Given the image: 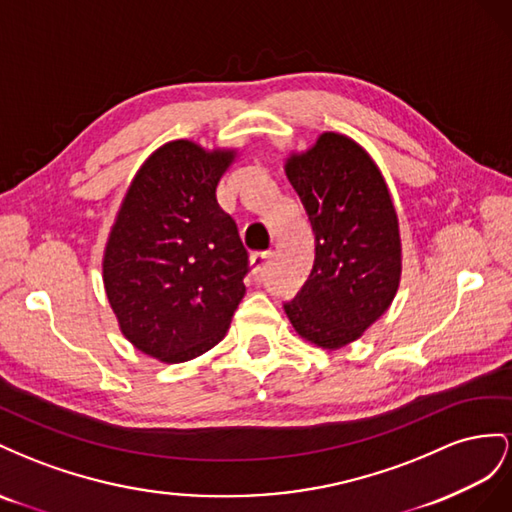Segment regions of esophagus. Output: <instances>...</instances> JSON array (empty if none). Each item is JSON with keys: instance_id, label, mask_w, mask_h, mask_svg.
<instances>
[{"instance_id": "1", "label": "esophagus", "mask_w": 512, "mask_h": 512, "mask_svg": "<svg viewBox=\"0 0 512 512\" xmlns=\"http://www.w3.org/2000/svg\"><path fill=\"white\" fill-rule=\"evenodd\" d=\"M270 259H272V253L270 251H264V253H253L251 255V270L253 274H261L268 266H270Z\"/></svg>"}]
</instances>
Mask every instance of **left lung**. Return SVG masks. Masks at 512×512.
<instances>
[{
	"label": "left lung",
	"instance_id": "obj_1",
	"mask_svg": "<svg viewBox=\"0 0 512 512\" xmlns=\"http://www.w3.org/2000/svg\"><path fill=\"white\" fill-rule=\"evenodd\" d=\"M285 175L315 233L309 281L285 304L309 343L341 349L382 317L401 283L399 216L382 171L352 137L321 133Z\"/></svg>",
	"mask_w": 512,
	"mask_h": 512
}]
</instances>
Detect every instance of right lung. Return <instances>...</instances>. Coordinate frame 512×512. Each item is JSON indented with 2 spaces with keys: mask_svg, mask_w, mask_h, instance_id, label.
<instances>
[{
  "mask_svg": "<svg viewBox=\"0 0 512 512\" xmlns=\"http://www.w3.org/2000/svg\"><path fill=\"white\" fill-rule=\"evenodd\" d=\"M238 150L178 139L139 167L102 255L120 332L160 362H186L221 341L246 294L248 255L216 186Z\"/></svg>",
  "mask_w": 512,
  "mask_h": 512,
  "instance_id": "obj_1",
  "label": "right lung"
}]
</instances>
